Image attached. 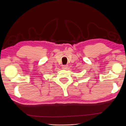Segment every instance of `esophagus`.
Masks as SVG:
<instances>
[{
	"instance_id": "34e87169",
	"label": "esophagus",
	"mask_w": 126,
	"mask_h": 126,
	"mask_svg": "<svg viewBox=\"0 0 126 126\" xmlns=\"http://www.w3.org/2000/svg\"><path fill=\"white\" fill-rule=\"evenodd\" d=\"M68 67V66L67 64H64V65L62 66V68L63 69H67Z\"/></svg>"
}]
</instances>
